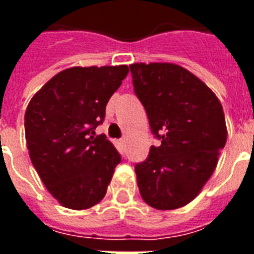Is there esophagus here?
<instances>
[{
    "instance_id": "1",
    "label": "esophagus",
    "mask_w": 254,
    "mask_h": 254,
    "mask_svg": "<svg viewBox=\"0 0 254 254\" xmlns=\"http://www.w3.org/2000/svg\"><path fill=\"white\" fill-rule=\"evenodd\" d=\"M117 145L120 146V148H122V149H124V148H125V141H124V140H117Z\"/></svg>"
}]
</instances>
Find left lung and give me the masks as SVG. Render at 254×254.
Instances as JSON below:
<instances>
[{
	"label": "left lung",
	"instance_id": "8db88e82",
	"mask_svg": "<svg viewBox=\"0 0 254 254\" xmlns=\"http://www.w3.org/2000/svg\"><path fill=\"white\" fill-rule=\"evenodd\" d=\"M134 93L161 144L134 167L145 203L174 210L190 203L213 175L227 130L217 95L174 63L130 64Z\"/></svg>",
	"mask_w": 254,
	"mask_h": 254
}]
</instances>
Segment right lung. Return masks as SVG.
I'll return each instance as SVG.
<instances>
[{
	"label": "right lung",
	"mask_w": 254,
	"mask_h": 254,
	"mask_svg": "<svg viewBox=\"0 0 254 254\" xmlns=\"http://www.w3.org/2000/svg\"><path fill=\"white\" fill-rule=\"evenodd\" d=\"M127 72L125 64L63 69L28 105L24 125L32 164L64 207L84 210L106 194L121 156L94 129Z\"/></svg>",
	"instance_id": "1"
}]
</instances>
